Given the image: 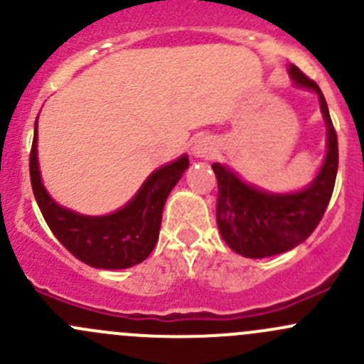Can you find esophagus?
I'll return each instance as SVG.
<instances>
[{
	"label": "esophagus",
	"mask_w": 364,
	"mask_h": 364,
	"mask_svg": "<svg viewBox=\"0 0 364 364\" xmlns=\"http://www.w3.org/2000/svg\"><path fill=\"white\" fill-rule=\"evenodd\" d=\"M216 151V144L213 141H209V139H199V141H196V144H193L192 148V153L196 159H211L213 155H215Z\"/></svg>",
	"instance_id": "obj_1"
}]
</instances>
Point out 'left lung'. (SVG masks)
Wrapping results in <instances>:
<instances>
[{
  "mask_svg": "<svg viewBox=\"0 0 364 364\" xmlns=\"http://www.w3.org/2000/svg\"><path fill=\"white\" fill-rule=\"evenodd\" d=\"M296 86L317 93L326 123V156L314 181L297 192L273 193L243 181L227 165L213 164L218 181L216 223L223 241L240 255L264 259L296 248L324 216L338 171V139L328 104L317 82L299 68H287Z\"/></svg>",
  "mask_w": 364,
  "mask_h": 364,
  "instance_id": "8db88e82",
  "label": "left lung"
}]
</instances>
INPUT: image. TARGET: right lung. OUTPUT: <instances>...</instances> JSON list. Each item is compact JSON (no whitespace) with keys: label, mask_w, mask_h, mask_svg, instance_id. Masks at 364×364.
I'll use <instances>...</instances> for the list:
<instances>
[{"label":"right lung","mask_w":364,"mask_h":364,"mask_svg":"<svg viewBox=\"0 0 364 364\" xmlns=\"http://www.w3.org/2000/svg\"><path fill=\"white\" fill-rule=\"evenodd\" d=\"M36 124L38 117L29 155L31 186L36 204L58 241L73 257L98 269H127L148 259L159 241L165 200L188 168V155L151 172L137 193L117 211L102 216L80 215L58 204L43 186L36 151Z\"/></svg>","instance_id":"1"}]
</instances>
